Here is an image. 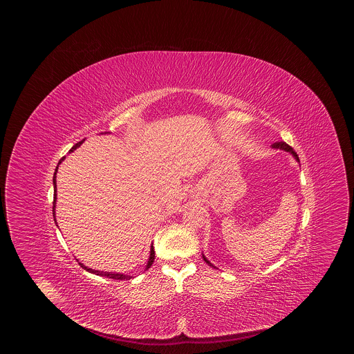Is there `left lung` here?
Returning a JSON list of instances; mask_svg holds the SVG:
<instances>
[{
    "label": "left lung",
    "instance_id": "8db88e82",
    "mask_svg": "<svg viewBox=\"0 0 354 354\" xmlns=\"http://www.w3.org/2000/svg\"><path fill=\"white\" fill-rule=\"evenodd\" d=\"M273 147H274V149H283V150H286V151L290 152V153H292V155H293V156L297 159V162H300V159H299V155L295 152V150H293V149H292L289 145H286V142H277V143H274V145H273ZM203 259H204V261H205L208 266H212V264H211V263H209V261H208V260H207L204 256H203Z\"/></svg>",
    "mask_w": 354,
    "mask_h": 354
}]
</instances>
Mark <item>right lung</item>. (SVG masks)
<instances>
[{
    "label": "right lung",
    "mask_w": 354,
    "mask_h": 354,
    "mask_svg": "<svg viewBox=\"0 0 354 354\" xmlns=\"http://www.w3.org/2000/svg\"><path fill=\"white\" fill-rule=\"evenodd\" d=\"M84 140H81V142H78L77 145H74L73 147H71V150L68 152H73L77 147H80L82 143H84ZM65 159V156L64 158H61V160L58 162V165H61V162ZM57 169H58V166H57V169H55V172H54V176H53V185H54V189H55V192H54V201H53V216H54V208H55V199H57V183H55V175H57ZM55 218V216H54ZM55 221V224H57V220L54 219ZM153 260H155V251H153V247H151V252H150V259H149V263H147V267H146V270H149L150 267L152 266V263H153ZM80 266L84 268V270H87V272H90V273H95V274H98V276H103V277H109V279H115V280H129V279H131L130 276H127V274H120V273H111V272H101V270H90V268H87V267H84V264H81L80 263Z\"/></svg>",
    "instance_id": "add662e5"
}]
</instances>
